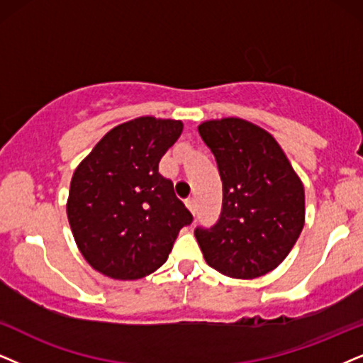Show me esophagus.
Here are the masks:
<instances>
[{
  "instance_id": "obj_1",
  "label": "esophagus",
  "mask_w": 363,
  "mask_h": 363,
  "mask_svg": "<svg viewBox=\"0 0 363 363\" xmlns=\"http://www.w3.org/2000/svg\"><path fill=\"white\" fill-rule=\"evenodd\" d=\"M186 206H187V209L191 211V214H196V199H194V197H189V199L186 201Z\"/></svg>"
}]
</instances>
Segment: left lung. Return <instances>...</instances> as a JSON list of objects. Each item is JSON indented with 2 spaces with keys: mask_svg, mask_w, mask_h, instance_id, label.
<instances>
[{
  "mask_svg": "<svg viewBox=\"0 0 363 363\" xmlns=\"http://www.w3.org/2000/svg\"><path fill=\"white\" fill-rule=\"evenodd\" d=\"M199 135L223 181V211L196 229L206 263L224 277L253 279L283 263L305 226V187L277 139L240 117L204 121Z\"/></svg>",
  "mask_w": 363,
  "mask_h": 363,
  "instance_id": "obj_1",
  "label": "left lung"
}]
</instances>
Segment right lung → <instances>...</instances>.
Masks as SVG:
<instances>
[{"label": "right lung", "instance_id": "right-lung-1", "mask_svg": "<svg viewBox=\"0 0 363 363\" xmlns=\"http://www.w3.org/2000/svg\"><path fill=\"white\" fill-rule=\"evenodd\" d=\"M182 127L174 118H132L108 130L73 172L68 223L82 256L105 277L127 281L154 273L192 221L159 174Z\"/></svg>", "mask_w": 363, "mask_h": 363}]
</instances>
